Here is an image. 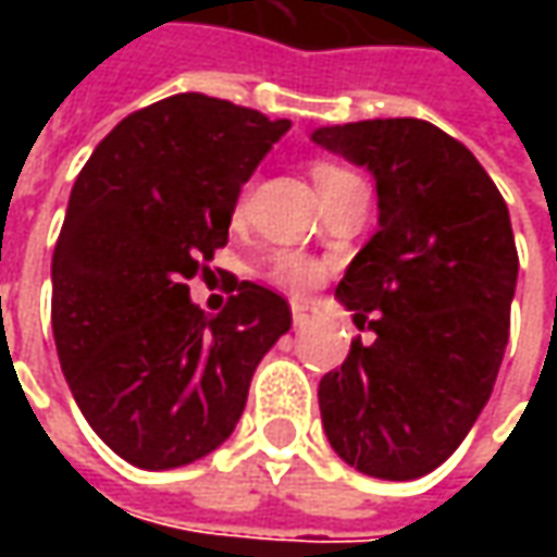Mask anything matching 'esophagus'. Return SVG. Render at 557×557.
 <instances>
[{
    "label": "esophagus",
    "instance_id": "1",
    "mask_svg": "<svg viewBox=\"0 0 557 557\" xmlns=\"http://www.w3.org/2000/svg\"><path fill=\"white\" fill-rule=\"evenodd\" d=\"M290 315H294V325L304 329V325H310L312 307L310 304H304V300H294V304H290Z\"/></svg>",
    "mask_w": 557,
    "mask_h": 557
}]
</instances>
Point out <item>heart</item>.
<instances>
[{
  "instance_id": "b5f03b06",
  "label": "heart",
  "mask_w": 557,
  "mask_h": 557,
  "mask_svg": "<svg viewBox=\"0 0 557 557\" xmlns=\"http://www.w3.org/2000/svg\"><path fill=\"white\" fill-rule=\"evenodd\" d=\"M312 183L319 188V195H332L344 185L359 183V176L350 173L347 166L334 161H315L312 163ZM267 275L278 285V288H288L294 294H304V290L315 288L322 278H325V269L322 263H315L307 253H297V250H275L269 257Z\"/></svg>"
}]
</instances>
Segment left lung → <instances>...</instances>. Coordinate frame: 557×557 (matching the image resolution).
Masks as SVG:
<instances>
[{"label":"left lung","instance_id":"left-lung-1","mask_svg":"<svg viewBox=\"0 0 557 557\" xmlns=\"http://www.w3.org/2000/svg\"><path fill=\"white\" fill-rule=\"evenodd\" d=\"M312 141L369 166L377 232L337 285L356 329L319 381L334 453L356 471L412 481L468 437L508 344L518 247L499 188L478 158L428 120L322 126Z\"/></svg>","mask_w":557,"mask_h":557}]
</instances>
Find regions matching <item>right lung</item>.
<instances>
[{"instance_id":"right-lung-1","label":"right lung","mask_w":557,"mask_h":557,"mask_svg":"<svg viewBox=\"0 0 557 557\" xmlns=\"http://www.w3.org/2000/svg\"><path fill=\"white\" fill-rule=\"evenodd\" d=\"M288 120L183 92L123 117L76 176L52 253V332L79 412L120 459H201L245 412L288 300L232 278L207 315L188 278L228 242L242 185Z\"/></svg>"}]
</instances>
